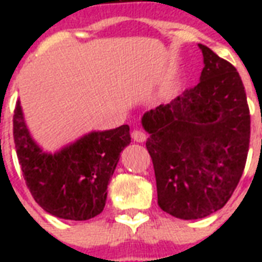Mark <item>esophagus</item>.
<instances>
[{
  "label": "esophagus",
  "mask_w": 262,
  "mask_h": 262,
  "mask_svg": "<svg viewBox=\"0 0 262 262\" xmlns=\"http://www.w3.org/2000/svg\"><path fill=\"white\" fill-rule=\"evenodd\" d=\"M132 139L135 140L136 143H143L147 140V135H145V132L135 129V130H132Z\"/></svg>",
  "instance_id": "obj_1"
}]
</instances>
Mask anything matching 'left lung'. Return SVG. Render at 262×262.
<instances>
[{
  "instance_id": "left-lung-1",
  "label": "left lung",
  "mask_w": 262,
  "mask_h": 262,
  "mask_svg": "<svg viewBox=\"0 0 262 262\" xmlns=\"http://www.w3.org/2000/svg\"><path fill=\"white\" fill-rule=\"evenodd\" d=\"M204 69L197 85L143 117L155 170L158 204L183 220L219 211L244 174L250 111L239 73L199 45Z\"/></svg>"
}]
</instances>
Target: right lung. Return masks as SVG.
<instances>
[{
    "label": "right lung",
    "instance_id": "add662e5",
    "mask_svg": "<svg viewBox=\"0 0 262 262\" xmlns=\"http://www.w3.org/2000/svg\"><path fill=\"white\" fill-rule=\"evenodd\" d=\"M13 139L24 181L34 200L50 215L88 220L104 208L107 185L119 154L130 143L129 126L92 132L54 155L31 139L20 102L13 114Z\"/></svg>",
    "mask_w": 262,
    "mask_h": 262
}]
</instances>
